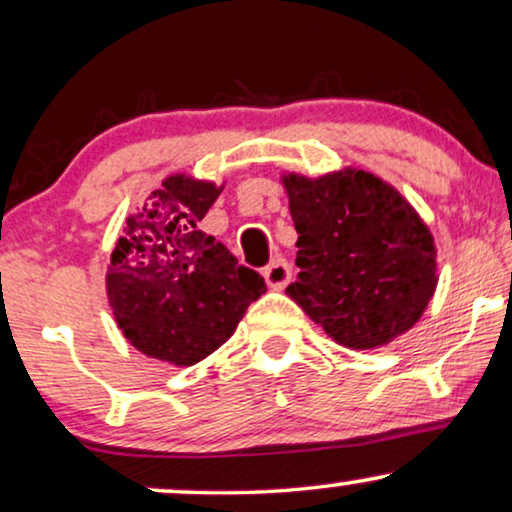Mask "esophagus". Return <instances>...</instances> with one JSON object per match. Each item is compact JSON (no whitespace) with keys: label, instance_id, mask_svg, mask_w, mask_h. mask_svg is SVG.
Listing matches in <instances>:
<instances>
[{"label":"esophagus","instance_id":"obj_1","mask_svg":"<svg viewBox=\"0 0 512 512\" xmlns=\"http://www.w3.org/2000/svg\"><path fill=\"white\" fill-rule=\"evenodd\" d=\"M263 277H266L268 287L282 289V287H287L289 277H292V268H289V263L285 261V258L277 256L268 263L266 268H263Z\"/></svg>","mask_w":512,"mask_h":512}]
</instances>
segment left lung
<instances>
[{"label": "left lung", "instance_id": "left-lung-1", "mask_svg": "<svg viewBox=\"0 0 512 512\" xmlns=\"http://www.w3.org/2000/svg\"><path fill=\"white\" fill-rule=\"evenodd\" d=\"M296 239L287 294L337 344L377 349L410 330L437 289V249L413 206L377 175L282 178Z\"/></svg>", "mask_w": 512, "mask_h": 512}]
</instances>
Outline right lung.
Listing matches in <instances>:
<instances>
[{
	"instance_id": "right-lung-1",
	"label": "right lung",
	"mask_w": 512,
	"mask_h": 512,
	"mask_svg": "<svg viewBox=\"0 0 512 512\" xmlns=\"http://www.w3.org/2000/svg\"><path fill=\"white\" fill-rule=\"evenodd\" d=\"M223 185L168 175L125 220L106 273V296L125 339L144 356L194 365L223 346L251 301L266 292L197 223Z\"/></svg>"
}]
</instances>
